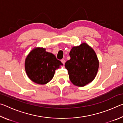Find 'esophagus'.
Wrapping results in <instances>:
<instances>
[{"label":"esophagus","mask_w":123,"mask_h":123,"mask_svg":"<svg viewBox=\"0 0 123 123\" xmlns=\"http://www.w3.org/2000/svg\"><path fill=\"white\" fill-rule=\"evenodd\" d=\"M61 62L63 64H64V63H65V62H66V61H65V60H64V59H62L61 60Z\"/></svg>","instance_id":"1"}]
</instances>
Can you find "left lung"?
<instances>
[{
  "label": "left lung",
  "mask_w": 123,
  "mask_h": 123,
  "mask_svg": "<svg viewBox=\"0 0 123 123\" xmlns=\"http://www.w3.org/2000/svg\"><path fill=\"white\" fill-rule=\"evenodd\" d=\"M69 55L70 59L65 63V67L73 84L83 87L92 81L99 68V61L94 50L84 43L73 47Z\"/></svg>",
  "instance_id": "left-lung-1"
}]
</instances>
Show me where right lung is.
I'll return each instance as SVG.
<instances>
[{
    "label": "right lung",
    "mask_w": 123,
    "mask_h": 123,
    "mask_svg": "<svg viewBox=\"0 0 123 123\" xmlns=\"http://www.w3.org/2000/svg\"><path fill=\"white\" fill-rule=\"evenodd\" d=\"M53 54L42 48L33 49L26 57L25 68L30 80L36 84L44 85L53 78L55 70L62 65Z\"/></svg>",
    "instance_id": "add662e5"
}]
</instances>
